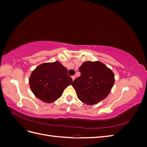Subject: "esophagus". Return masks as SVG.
<instances>
[{"label":"esophagus","mask_w":147,"mask_h":147,"mask_svg":"<svg viewBox=\"0 0 147 147\" xmlns=\"http://www.w3.org/2000/svg\"><path fill=\"white\" fill-rule=\"evenodd\" d=\"M75 78H76V77H75V75H73V76L72 77V80H73V81L75 79Z\"/></svg>","instance_id":"1"}]
</instances>
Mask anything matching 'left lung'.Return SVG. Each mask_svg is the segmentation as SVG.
I'll return each mask as SVG.
<instances>
[{"mask_svg":"<svg viewBox=\"0 0 147 147\" xmlns=\"http://www.w3.org/2000/svg\"><path fill=\"white\" fill-rule=\"evenodd\" d=\"M81 75L72 86L83 103L94 105L107 96L115 83L112 70L100 61H86L79 68Z\"/></svg>","mask_w":147,"mask_h":147,"instance_id":"1","label":"left lung"}]
</instances>
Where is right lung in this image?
<instances>
[{"mask_svg": "<svg viewBox=\"0 0 147 147\" xmlns=\"http://www.w3.org/2000/svg\"><path fill=\"white\" fill-rule=\"evenodd\" d=\"M31 91L45 103H52L63 94L64 89L72 84L68 70L59 61L47 63L37 67L29 80Z\"/></svg>", "mask_w": 147, "mask_h": 147, "instance_id": "right-lung-1", "label": "right lung"}]
</instances>
